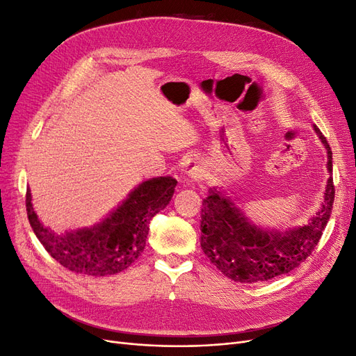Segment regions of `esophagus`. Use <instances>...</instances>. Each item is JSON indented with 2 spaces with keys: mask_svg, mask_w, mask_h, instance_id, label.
<instances>
[{
  "mask_svg": "<svg viewBox=\"0 0 356 356\" xmlns=\"http://www.w3.org/2000/svg\"><path fill=\"white\" fill-rule=\"evenodd\" d=\"M183 168H184V173H186V176L193 180H199L205 176V168H204L202 163L197 160H193V159L188 160L186 163H184Z\"/></svg>",
  "mask_w": 356,
  "mask_h": 356,
  "instance_id": "1",
  "label": "esophagus"
}]
</instances>
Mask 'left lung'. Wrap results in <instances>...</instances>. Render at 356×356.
I'll use <instances>...</instances> for the list:
<instances>
[{
    "label": "left lung",
    "instance_id": "left-lung-1",
    "mask_svg": "<svg viewBox=\"0 0 356 356\" xmlns=\"http://www.w3.org/2000/svg\"><path fill=\"white\" fill-rule=\"evenodd\" d=\"M327 149V170L332 172V148L314 127ZM334 200L333 177L327 180L321 209L304 227L270 233L247 221L233 199L218 189H209L200 211V247L211 264L229 280L256 284L285 275L310 256L326 228Z\"/></svg>",
    "mask_w": 356,
    "mask_h": 356
}]
</instances>
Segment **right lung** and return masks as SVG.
Instances as JSON below:
<instances>
[{
	"label": "right lung",
	"mask_w": 356,
	"mask_h": 356,
	"mask_svg": "<svg viewBox=\"0 0 356 356\" xmlns=\"http://www.w3.org/2000/svg\"><path fill=\"white\" fill-rule=\"evenodd\" d=\"M176 179L156 177L143 181L122 205L100 224L58 236L39 221L26 192V211L33 233L56 261L71 272L107 276L128 269L145 247L152 216L173 197Z\"/></svg>",
	"instance_id": "add662e5"
}]
</instances>
